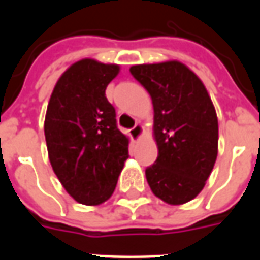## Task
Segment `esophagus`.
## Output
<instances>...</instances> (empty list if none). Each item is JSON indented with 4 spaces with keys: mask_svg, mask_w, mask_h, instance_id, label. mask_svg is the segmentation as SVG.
Masks as SVG:
<instances>
[{
    "mask_svg": "<svg viewBox=\"0 0 260 260\" xmlns=\"http://www.w3.org/2000/svg\"><path fill=\"white\" fill-rule=\"evenodd\" d=\"M129 135L134 141H139L142 138V135H143V126L139 124L135 125L132 129H129Z\"/></svg>",
    "mask_w": 260,
    "mask_h": 260,
    "instance_id": "1",
    "label": "esophagus"
}]
</instances>
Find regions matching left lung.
<instances>
[{
  "instance_id": "obj_1",
  "label": "left lung",
  "mask_w": 260,
  "mask_h": 260,
  "mask_svg": "<svg viewBox=\"0 0 260 260\" xmlns=\"http://www.w3.org/2000/svg\"><path fill=\"white\" fill-rule=\"evenodd\" d=\"M131 74L152 97L157 145L146 180L158 199L184 205L199 195L218 150L217 114L198 75L180 61L132 65Z\"/></svg>"
}]
</instances>
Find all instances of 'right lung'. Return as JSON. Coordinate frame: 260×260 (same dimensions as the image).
I'll return each mask as SVG.
<instances>
[{
    "mask_svg": "<svg viewBox=\"0 0 260 260\" xmlns=\"http://www.w3.org/2000/svg\"><path fill=\"white\" fill-rule=\"evenodd\" d=\"M119 65L83 58L59 76L44 119L48 158L65 191L96 206L113 195L129 139L117 126L106 89Z\"/></svg>",
    "mask_w": 260,
    "mask_h": 260,
    "instance_id": "right-lung-1",
    "label": "right lung"
}]
</instances>
